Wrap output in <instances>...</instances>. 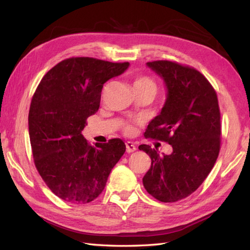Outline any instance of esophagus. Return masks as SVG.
Masks as SVG:
<instances>
[{"instance_id":"34e87169","label":"esophagus","mask_w":250,"mask_h":250,"mask_svg":"<svg viewBox=\"0 0 250 250\" xmlns=\"http://www.w3.org/2000/svg\"><path fill=\"white\" fill-rule=\"evenodd\" d=\"M125 147H126V152H129V153L136 150V146L132 142H126L125 143Z\"/></svg>"}]
</instances>
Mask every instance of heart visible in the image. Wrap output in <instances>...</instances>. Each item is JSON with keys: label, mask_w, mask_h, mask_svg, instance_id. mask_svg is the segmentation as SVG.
Instances as JSON below:
<instances>
[{"label": "heart", "mask_w": 250, "mask_h": 250, "mask_svg": "<svg viewBox=\"0 0 250 250\" xmlns=\"http://www.w3.org/2000/svg\"><path fill=\"white\" fill-rule=\"evenodd\" d=\"M142 87H147L156 90V83L152 81L150 77L148 76H139L134 79L133 82V88H142ZM125 133H132L133 132V126L131 125H126L125 126Z\"/></svg>", "instance_id": "b5f03b06"}]
</instances>
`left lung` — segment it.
<instances>
[{
    "instance_id": "left-lung-1",
    "label": "left lung",
    "mask_w": 250,
    "mask_h": 250,
    "mask_svg": "<svg viewBox=\"0 0 250 250\" xmlns=\"http://www.w3.org/2000/svg\"><path fill=\"white\" fill-rule=\"evenodd\" d=\"M147 65L163 78L167 98L144 135L168 143L173 151L160 156L149 145L139 147L151 159L143 185L158 201L173 203L193 193L218 158L221 145L218 98L210 83L194 67L167 60L147 62Z\"/></svg>"
}]
</instances>
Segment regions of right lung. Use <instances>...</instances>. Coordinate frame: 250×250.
<instances>
[{"label": "right lung", "instance_id": "1", "mask_svg": "<svg viewBox=\"0 0 250 250\" xmlns=\"http://www.w3.org/2000/svg\"><path fill=\"white\" fill-rule=\"evenodd\" d=\"M128 66L68 58L47 72L35 90L29 111L32 155L47 187L63 201L86 204L97 199L125 151L120 139L93 147L82 131L100 107L103 84Z\"/></svg>", "mask_w": 250, "mask_h": 250}]
</instances>
